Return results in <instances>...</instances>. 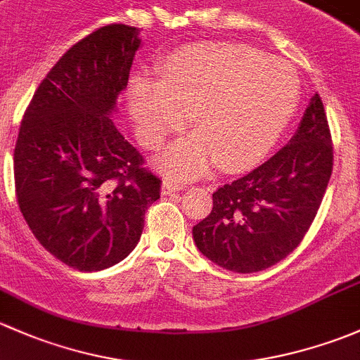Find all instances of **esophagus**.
Here are the masks:
<instances>
[{"mask_svg": "<svg viewBox=\"0 0 360 360\" xmlns=\"http://www.w3.org/2000/svg\"><path fill=\"white\" fill-rule=\"evenodd\" d=\"M181 188H184V184H179V181L166 180V181H162L161 192H162V195H169V194H173V192L181 191Z\"/></svg>", "mask_w": 360, "mask_h": 360, "instance_id": "34e87169", "label": "esophagus"}]
</instances>
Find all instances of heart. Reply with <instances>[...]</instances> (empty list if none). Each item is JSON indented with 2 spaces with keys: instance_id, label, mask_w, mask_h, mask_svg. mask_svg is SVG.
Returning <instances> with one entry per match:
<instances>
[{
  "instance_id": "heart-1",
  "label": "heart",
  "mask_w": 360,
  "mask_h": 360,
  "mask_svg": "<svg viewBox=\"0 0 360 360\" xmlns=\"http://www.w3.org/2000/svg\"><path fill=\"white\" fill-rule=\"evenodd\" d=\"M300 98L290 64L240 43L191 44L169 55L161 79L136 77L129 110L147 147L187 123L198 131L159 158L162 172L191 179L217 161L227 169L257 165L290 124Z\"/></svg>"
}]
</instances>
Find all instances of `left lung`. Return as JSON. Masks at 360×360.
<instances>
[{
    "mask_svg": "<svg viewBox=\"0 0 360 360\" xmlns=\"http://www.w3.org/2000/svg\"><path fill=\"white\" fill-rule=\"evenodd\" d=\"M333 172V143L316 94L286 147L213 194V210L192 229L217 265L253 274L276 265L309 232Z\"/></svg>",
    "mask_w": 360,
    "mask_h": 360,
    "instance_id": "obj_1",
    "label": "left lung"
}]
</instances>
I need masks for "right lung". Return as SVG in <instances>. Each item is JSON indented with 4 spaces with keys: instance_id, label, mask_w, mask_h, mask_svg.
I'll list each match as a JSON object with an SVG mask.
<instances>
[{
    "instance_id": "add662e5",
    "label": "right lung",
    "mask_w": 360,
    "mask_h": 360,
    "mask_svg": "<svg viewBox=\"0 0 360 360\" xmlns=\"http://www.w3.org/2000/svg\"><path fill=\"white\" fill-rule=\"evenodd\" d=\"M139 48V29L124 24L77 41L41 81L18 129V207L44 250L81 272L124 260L161 194V180L110 120Z\"/></svg>"
}]
</instances>
